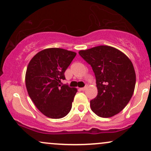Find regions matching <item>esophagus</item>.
<instances>
[{
	"instance_id": "34e87169",
	"label": "esophagus",
	"mask_w": 151,
	"mask_h": 151,
	"mask_svg": "<svg viewBox=\"0 0 151 151\" xmlns=\"http://www.w3.org/2000/svg\"><path fill=\"white\" fill-rule=\"evenodd\" d=\"M87 88H88V86L87 85H86V86H84V87H83V88H81V90H82V91H85V90L86 89H87Z\"/></svg>"
}]
</instances>
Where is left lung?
Wrapping results in <instances>:
<instances>
[{
	"label": "left lung",
	"instance_id": "obj_1",
	"mask_svg": "<svg viewBox=\"0 0 151 151\" xmlns=\"http://www.w3.org/2000/svg\"><path fill=\"white\" fill-rule=\"evenodd\" d=\"M79 55L91 65L96 77L97 96L90 101L93 113L102 118L119 114L133 96L136 73L127 56L111 46L80 50Z\"/></svg>",
	"mask_w": 151,
	"mask_h": 151
}]
</instances>
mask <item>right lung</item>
Returning <instances> with one entry per match:
<instances>
[{
	"label": "right lung",
	"instance_id": "obj_1",
	"mask_svg": "<svg viewBox=\"0 0 151 151\" xmlns=\"http://www.w3.org/2000/svg\"><path fill=\"white\" fill-rule=\"evenodd\" d=\"M77 53L62 48H48L36 54L25 74L27 93L38 110L51 119L68 114L77 89L62 85L65 72Z\"/></svg>",
	"mask_w": 151,
	"mask_h": 151
}]
</instances>
